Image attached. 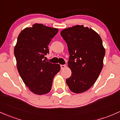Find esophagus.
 Listing matches in <instances>:
<instances>
[{
	"instance_id": "obj_1",
	"label": "esophagus",
	"mask_w": 120,
	"mask_h": 120,
	"mask_svg": "<svg viewBox=\"0 0 120 120\" xmlns=\"http://www.w3.org/2000/svg\"><path fill=\"white\" fill-rule=\"evenodd\" d=\"M66 67V65H60V69L62 70V69H64Z\"/></svg>"
}]
</instances>
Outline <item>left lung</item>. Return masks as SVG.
<instances>
[{
  "label": "left lung",
  "mask_w": 120,
  "mask_h": 120,
  "mask_svg": "<svg viewBox=\"0 0 120 120\" xmlns=\"http://www.w3.org/2000/svg\"><path fill=\"white\" fill-rule=\"evenodd\" d=\"M60 35L67 43L70 54L68 64L71 75L66 82L72 92L87 91L95 83L103 68L105 50L101 37L83 25L63 30Z\"/></svg>",
  "instance_id": "1"
}]
</instances>
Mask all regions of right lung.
<instances>
[{
	"label": "right lung",
	"instance_id": "add662e5",
	"mask_svg": "<svg viewBox=\"0 0 120 120\" xmlns=\"http://www.w3.org/2000/svg\"><path fill=\"white\" fill-rule=\"evenodd\" d=\"M58 32L57 29L35 23L22 31L18 37L14 49L18 70L26 85L36 94L48 93L60 70L59 64L43 60L49 53L48 45Z\"/></svg>",
	"mask_w": 120,
	"mask_h": 120
}]
</instances>
